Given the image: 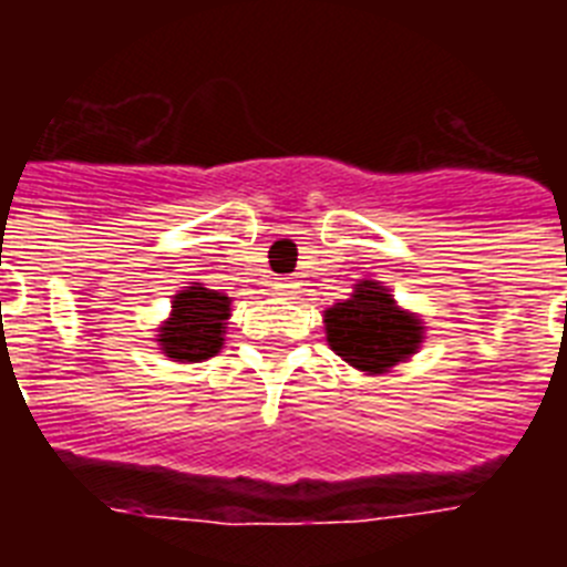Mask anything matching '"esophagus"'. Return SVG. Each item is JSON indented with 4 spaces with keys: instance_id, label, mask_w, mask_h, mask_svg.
Returning a JSON list of instances; mask_svg holds the SVG:
<instances>
[{
    "instance_id": "obj_1",
    "label": "esophagus",
    "mask_w": 567,
    "mask_h": 567,
    "mask_svg": "<svg viewBox=\"0 0 567 567\" xmlns=\"http://www.w3.org/2000/svg\"><path fill=\"white\" fill-rule=\"evenodd\" d=\"M297 288H300L297 279H279V282H276V293L285 297V300H297V293H300Z\"/></svg>"
}]
</instances>
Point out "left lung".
Returning a JSON list of instances; mask_svg holds the SVG:
<instances>
[{"mask_svg": "<svg viewBox=\"0 0 567 567\" xmlns=\"http://www.w3.org/2000/svg\"><path fill=\"white\" fill-rule=\"evenodd\" d=\"M327 338L344 362L359 371L385 373L421 344V323L394 306L377 282H362L350 300L327 311Z\"/></svg>", "mask_w": 567, "mask_h": 567, "instance_id": "left-lung-1", "label": "left lung"}]
</instances>
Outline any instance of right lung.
Returning <instances> with one entry per match:
<instances>
[{"label": "right lung", "instance_id": "add662e5", "mask_svg": "<svg viewBox=\"0 0 567 567\" xmlns=\"http://www.w3.org/2000/svg\"><path fill=\"white\" fill-rule=\"evenodd\" d=\"M229 320V297L190 285L173 300L171 320L162 327V350L176 362H203L223 347Z\"/></svg>", "mask_w": 567, "mask_h": 567}]
</instances>
